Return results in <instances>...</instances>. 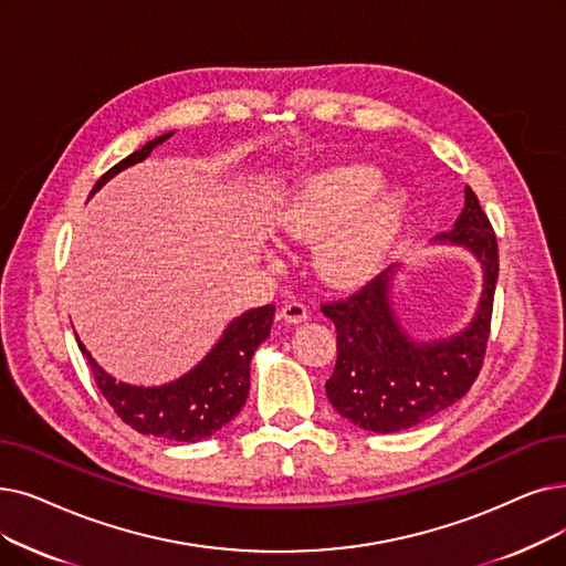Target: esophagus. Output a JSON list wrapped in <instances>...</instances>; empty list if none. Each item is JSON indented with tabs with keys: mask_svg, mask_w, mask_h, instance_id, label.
Returning a JSON list of instances; mask_svg holds the SVG:
<instances>
[{
	"mask_svg": "<svg viewBox=\"0 0 566 566\" xmlns=\"http://www.w3.org/2000/svg\"><path fill=\"white\" fill-rule=\"evenodd\" d=\"M280 316L284 318L286 324H303L305 318L310 316V310H307V305L301 303V301H289V303L282 307Z\"/></svg>",
	"mask_w": 566,
	"mask_h": 566,
	"instance_id": "obj_1",
	"label": "esophagus"
}]
</instances>
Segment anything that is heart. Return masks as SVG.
I'll return each instance as SVG.
<instances>
[{"instance_id": "heart-1", "label": "heart", "mask_w": 566, "mask_h": 566, "mask_svg": "<svg viewBox=\"0 0 566 566\" xmlns=\"http://www.w3.org/2000/svg\"><path fill=\"white\" fill-rule=\"evenodd\" d=\"M373 166L322 170L293 187L275 212L277 229L303 242H322L316 261L335 284L377 275L407 222L409 201L400 189H386Z\"/></svg>"}]
</instances>
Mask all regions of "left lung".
Masks as SVG:
<instances>
[{"label":"left lung","instance_id":"8db88e82","mask_svg":"<svg viewBox=\"0 0 566 566\" xmlns=\"http://www.w3.org/2000/svg\"><path fill=\"white\" fill-rule=\"evenodd\" d=\"M434 242L470 250L483 270L479 307L458 335L430 342L407 335L390 303L398 268L384 270L349 298L322 305L337 333L326 396L342 419L363 430L388 434L419 426L458 402L481 373L500 261L495 231L470 187L455 227Z\"/></svg>","mask_w":566,"mask_h":566}]
</instances>
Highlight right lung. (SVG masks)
Returning a JSON list of instances; mask_svg holds the SVG:
<instances>
[{
    "instance_id": "add662e5",
    "label": "right lung",
    "mask_w": 566,
    "mask_h": 566,
    "mask_svg": "<svg viewBox=\"0 0 566 566\" xmlns=\"http://www.w3.org/2000/svg\"><path fill=\"white\" fill-rule=\"evenodd\" d=\"M174 132L145 143L140 150L115 164L96 180L90 196L99 191L119 170H125L150 155ZM275 305H263L235 316L208 352L187 375L164 386H134L117 381L92 358L85 344L78 347L87 358L96 386L122 421L140 434H153L170 441H201L233 421L250 396V363L259 344L268 339L273 326Z\"/></svg>"
}]
</instances>
